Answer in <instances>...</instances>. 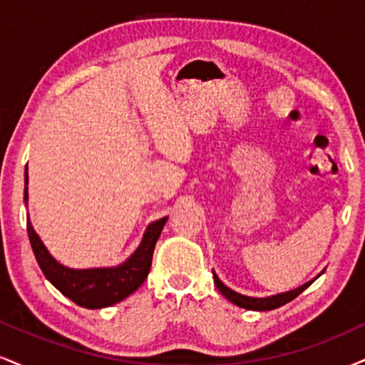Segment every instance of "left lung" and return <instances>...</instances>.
<instances>
[{
  "label": "left lung",
  "instance_id": "obj_1",
  "mask_svg": "<svg viewBox=\"0 0 365 365\" xmlns=\"http://www.w3.org/2000/svg\"><path fill=\"white\" fill-rule=\"evenodd\" d=\"M322 273H324V269H322L321 273L316 276V278H312L311 282L300 284L299 288H293V290H288V292H283V293H276V295H271V297L242 295V293H238L235 290H232L230 287H226V284L221 282L220 278H217V274L215 273V271H212V276H215V284H216L217 290L223 293L225 299H228L232 304H235L242 309H249V311H273V309H278L284 304L292 302V300L295 299V297H299L300 293L305 290V288L311 287V284L316 282V279L319 278Z\"/></svg>",
  "mask_w": 365,
  "mask_h": 365
}]
</instances>
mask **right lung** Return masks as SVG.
<instances>
[{
	"label": "right lung",
	"instance_id": "add662e5",
	"mask_svg": "<svg viewBox=\"0 0 365 365\" xmlns=\"http://www.w3.org/2000/svg\"><path fill=\"white\" fill-rule=\"evenodd\" d=\"M27 173H25V185H27ZM29 194L25 187L24 200L27 204ZM168 217L153 221L145 228L139 247L125 262L113 267H91V269H73V267L63 266L49 254L46 245L37 235L31 217L27 216V233L31 240L32 250L37 259V264L43 269L48 282L60 290L63 295L68 297L72 302L86 309H103L110 307L127 299L148 278L153 252L159 235L163 232Z\"/></svg>",
	"mask_w": 365,
	"mask_h": 365
}]
</instances>
